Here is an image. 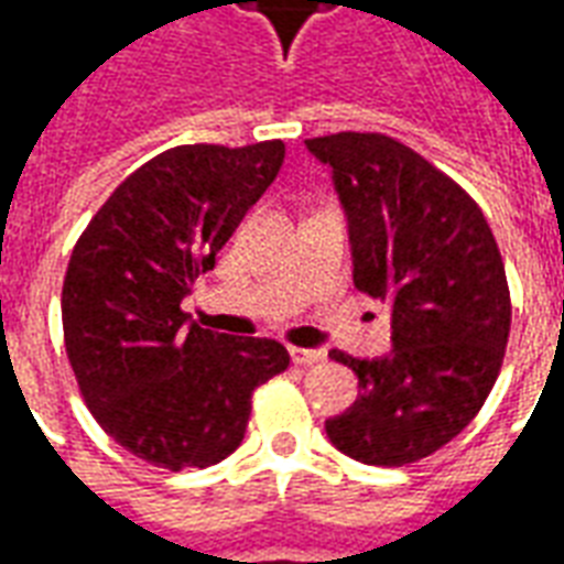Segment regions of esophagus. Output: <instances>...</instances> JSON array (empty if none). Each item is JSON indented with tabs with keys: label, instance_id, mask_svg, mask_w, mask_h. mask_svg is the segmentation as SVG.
<instances>
[{
	"label": "esophagus",
	"instance_id": "obj_1",
	"mask_svg": "<svg viewBox=\"0 0 564 564\" xmlns=\"http://www.w3.org/2000/svg\"><path fill=\"white\" fill-rule=\"evenodd\" d=\"M290 356H293L295 366H319V362H326L323 350H307V347H293Z\"/></svg>",
	"mask_w": 564,
	"mask_h": 564
}]
</instances>
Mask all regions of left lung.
<instances>
[{
    "instance_id": "obj_1",
    "label": "left lung",
    "mask_w": 564,
    "mask_h": 564,
    "mask_svg": "<svg viewBox=\"0 0 564 564\" xmlns=\"http://www.w3.org/2000/svg\"><path fill=\"white\" fill-rule=\"evenodd\" d=\"M332 165L350 220L354 283L392 305V350L356 359L359 399L326 423L344 456L411 465L449 444L484 408L505 362L510 290L480 205L447 172L383 132L307 139Z\"/></svg>"
}]
</instances>
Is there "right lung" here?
Listing matches in <instances>:
<instances>
[{"instance_id": "obj_1", "label": "right lung", "mask_w": 564, "mask_h": 564, "mask_svg": "<svg viewBox=\"0 0 564 564\" xmlns=\"http://www.w3.org/2000/svg\"><path fill=\"white\" fill-rule=\"evenodd\" d=\"M283 153L281 139L162 150L117 186L72 250L63 338L78 390L105 435L156 468H208L235 453L253 390L290 368L283 344L202 329L181 307Z\"/></svg>"}]
</instances>
